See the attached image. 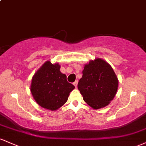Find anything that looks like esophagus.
Masks as SVG:
<instances>
[{
  "instance_id": "1",
  "label": "esophagus",
  "mask_w": 146,
  "mask_h": 146,
  "mask_svg": "<svg viewBox=\"0 0 146 146\" xmlns=\"http://www.w3.org/2000/svg\"><path fill=\"white\" fill-rule=\"evenodd\" d=\"M73 85H74L75 87H77V86H78V81H75V82H73Z\"/></svg>"
}]
</instances>
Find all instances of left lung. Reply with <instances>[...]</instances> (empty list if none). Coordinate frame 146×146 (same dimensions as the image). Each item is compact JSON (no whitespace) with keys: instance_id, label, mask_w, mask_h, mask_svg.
<instances>
[{"instance_id":"left-lung-1","label":"left lung","mask_w":146,"mask_h":146,"mask_svg":"<svg viewBox=\"0 0 146 146\" xmlns=\"http://www.w3.org/2000/svg\"><path fill=\"white\" fill-rule=\"evenodd\" d=\"M78 88L86 104L94 109L109 104L116 95L118 80L111 66L97 58L86 64Z\"/></svg>"}]
</instances>
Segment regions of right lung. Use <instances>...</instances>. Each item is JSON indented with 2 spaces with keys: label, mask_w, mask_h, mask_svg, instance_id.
Instances as JSON below:
<instances>
[{
  "label": "right lung",
  "mask_w": 146,
  "mask_h": 146,
  "mask_svg": "<svg viewBox=\"0 0 146 146\" xmlns=\"http://www.w3.org/2000/svg\"><path fill=\"white\" fill-rule=\"evenodd\" d=\"M58 64L45 62L33 75L31 92L36 102L42 108L56 110L67 101L75 86L68 82L66 75L60 71Z\"/></svg>",
  "instance_id": "add662e5"
}]
</instances>
